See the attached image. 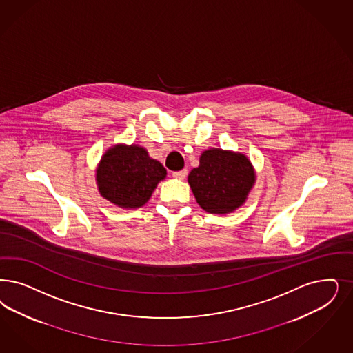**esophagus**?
Returning a JSON list of instances; mask_svg holds the SVG:
<instances>
[{"mask_svg": "<svg viewBox=\"0 0 353 353\" xmlns=\"http://www.w3.org/2000/svg\"><path fill=\"white\" fill-rule=\"evenodd\" d=\"M186 174H188V170H176V172L172 173V176L176 177V179H185Z\"/></svg>", "mask_w": 353, "mask_h": 353, "instance_id": "34e87169", "label": "esophagus"}]
</instances>
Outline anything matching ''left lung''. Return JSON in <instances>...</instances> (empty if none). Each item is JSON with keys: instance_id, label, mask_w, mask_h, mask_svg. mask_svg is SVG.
<instances>
[{"instance_id": "obj_1", "label": "left lung", "mask_w": 353, "mask_h": 353, "mask_svg": "<svg viewBox=\"0 0 353 353\" xmlns=\"http://www.w3.org/2000/svg\"><path fill=\"white\" fill-rule=\"evenodd\" d=\"M188 181L198 205L210 214H228L241 206L256 181L250 161L243 154L211 148Z\"/></svg>"}]
</instances>
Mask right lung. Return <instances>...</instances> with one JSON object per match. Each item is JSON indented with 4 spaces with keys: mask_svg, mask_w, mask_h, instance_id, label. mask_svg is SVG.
<instances>
[{
    "mask_svg": "<svg viewBox=\"0 0 353 353\" xmlns=\"http://www.w3.org/2000/svg\"><path fill=\"white\" fill-rule=\"evenodd\" d=\"M165 174V168L143 147L119 145L100 160L97 180L105 199L123 208H137L146 203Z\"/></svg>",
    "mask_w": 353,
    "mask_h": 353,
    "instance_id": "obj_1",
    "label": "right lung"
}]
</instances>
